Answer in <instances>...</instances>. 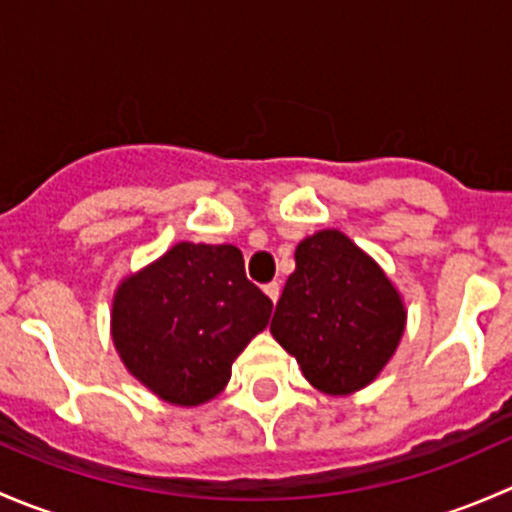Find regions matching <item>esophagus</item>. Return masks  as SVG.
<instances>
[{"instance_id":"esophagus-1","label":"esophagus","mask_w":512,"mask_h":512,"mask_svg":"<svg viewBox=\"0 0 512 512\" xmlns=\"http://www.w3.org/2000/svg\"><path fill=\"white\" fill-rule=\"evenodd\" d=\"M265 294L277 304V299H280V285H277V282H270V285H265Z\"/></svg>"}]
</instances>
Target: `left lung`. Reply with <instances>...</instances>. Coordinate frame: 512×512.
Here are the masks:
<instances>
[{"label":"left lung","instance_id":"8db88e82","mask_svg":"<svg viewBox=\"0 0 512 512\" xmlns=\"http://www.w3.org/2000/svg\"><path fill=\"white\" fill-rule=\"evenodd\" d=\"M294 262L272 317V337L322 394L349 396L364 389L404 337L401 292L342 230L304 237Z\"/></svg>","mask_w":512,"mask_h":512}]
</instances>
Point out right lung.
<instances>
[{"mask_svg": "<svg viewBox=\"0 0 512 512\" xmlns=\"http://www.w3.org/2000/svg\"><path fill=\"white\" fill-rule=\"evenodd\" d=\"M272 302L245 277L235 245L178 242L113 294L123 366L158 399L200 406L225 389L232 361L270 324Z\"/></svg>", "mask_w": 512, "mask_h": 512, "instance_id": "obj_1", "label": "right lung"}]
</instances>
